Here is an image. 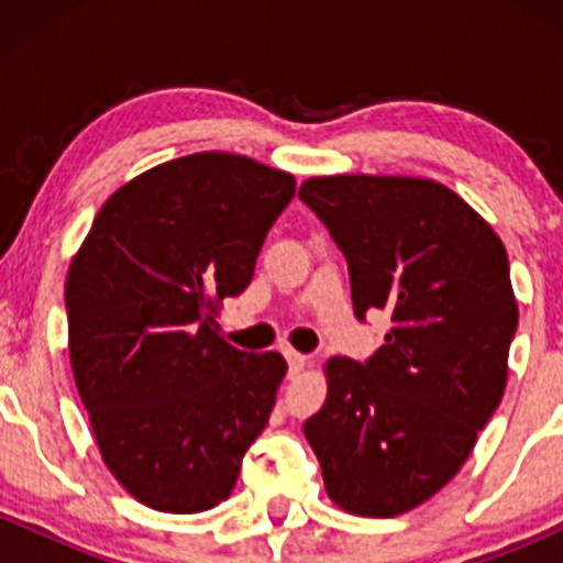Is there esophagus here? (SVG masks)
I'll use <instances>...</instances> for the list:
<instances>
[{
  "label": "esophagus",
  "mask_w": 563,
  "mask_h": 563,
  "mask_svg": "<svg viewBox=\"0 0 563 563\" xmlns=\"http://www.w3.org/2000/svg\"><path fill=\"white\" fill-rule=\"evenodd\" d=\"M286 360H288L290 376H299V373L303 371V365H307V357H303V354H299V352H294V349H288Z\"/></svg>",
  "instance_id": "1"
}]
</instances>
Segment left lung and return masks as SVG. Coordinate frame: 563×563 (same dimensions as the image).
I'll use <instances>...</instances> for the list:
<instances>
[{"mask_svg": "<svg viewBox=\"0 0 563 563\" xmlns=\"http://www.w3.org/2000/svg\"><path fill=\"white\" fill-rule=\"evenodd\" d=\"M299 198L344 254L354 318L391 320L376 354L328 363V399L303 437L333 503L405 514L461 471L506 391L519 325L508 254L431 179L312 177Z\"/></svg>", "mask_w": 563, "mask_h": 563, "instance_id": "obj_1", "label": "left lung"}]
</instances>
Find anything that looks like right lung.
Instances as JSON below:
<instances>
[{
	"label": "right lung",
	"instance_id": "right-lung-1",
	"mask_svg": "<svg viewBox=\"0 0 563 563\" xmlns=\"http://www.w3.org/2000/svg\"><path fill=\"white\" fill-rule=\"evenodd\" d=\"M294 177L196 153L115 190L66 280L68 352L102 461L145 506L200 514L228 500L286 376L277 352L219 335Z\"/></svg>",
	"mask_w": 563,
	"mask_h": 563
}]
</instances>
